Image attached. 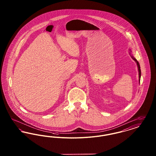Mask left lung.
Instances as JSON below:
<instances>
[{"instance_id":"left-lung-1","label":"left lung","mask_w":156,"mask_h":156,"mask_svg":"<svg viewBox=\"0 0 156 156\" xmlns=\"http://www.w3.org/2000/svg\"><path fill=\"white\" fill-rule=\"evenodd\" d=\"M130 55H131V57L133 59V60L135 61V62H136L137 65V67H138V71H139V82L140 81V77H141V69H140V64H139V62L137 61V59H136L135 58H134L133 56L132 55V54H130V52H129Z\"/></svg>"}]
</instances>
